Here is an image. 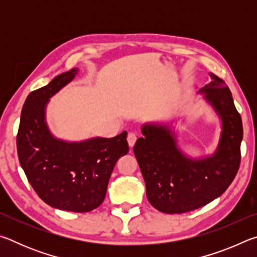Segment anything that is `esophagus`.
I'll list each match as a JSON object with an SVG mask.
<instances>
[{
    "label": "esophagus",
    "instance_id": "esophagus-1",
    "mask_svg": "<svg viewBox=\"0 0 257 257\" xmlns=\"http://www.w3.org/2000/svg\"><path fill=\"white\" fill-rule=\"evenodd\" d=\"M127 141H128L129 146L133 147L135 145V143H136V141H137V135L134 134V133H129L128 137H127Z\"/></svg>",
    "mask_w": 257,
    "mask_h": 257
}]
</instances>
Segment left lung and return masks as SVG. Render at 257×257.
<instances>
[{
    "label": "left lung",
    "instance_id": "8db88e82",
    "mask_svg": "<svg viewBox=\"0 0 257 257\" xmlns=\"http://www.w3.org/2000/svg\"><path fill=\"white\" fill-rule=\"evenodd\" d=\"M212 81L199 89L222 121L215 153L190 159L178 149L167 125L147 123L144 137L137 139L134 153L146 185L151 205L160 212L179 214L206 205L221 196L236 177L240 165L242 122L225 82L210 73Z\"/></svg>",
    "mask_w": 257,
    "mask_h": 257
}]
</instances>
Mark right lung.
I'll list each match as a JSON object with an SVG mask.
<instances>
[{
	"label": "right lung",
	"instance_id": "obj_1",
	"mask_svg": "<svg viewBox=\"0 0 257 257\" xmlns=\"http://www.w3.org/2000/svg\"><path fill=\"white\" fill-rule=\"evenodd\" d=\"M77 71L61 73L28 95L21 111L17 151L21 168L41 199L59 210L82 213L103 203L116 161L128 153L129 146L127 132L80 143L61 141L50 133L46 104Z\"/></svg>",
	"mask_w": 257,
	"mask_h": 257
}]
</instances>
